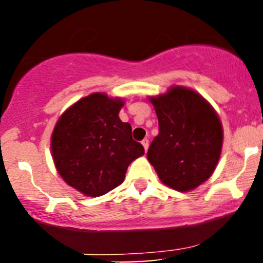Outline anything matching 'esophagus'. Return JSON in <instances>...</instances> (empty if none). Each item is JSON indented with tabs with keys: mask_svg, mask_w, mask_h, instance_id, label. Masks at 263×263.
<instances>
[{
	"mask_svg": "<svg viewBox=\"0 0 263 263\" xmlns=\"http://www.w3.org/2000/svg\"><path fill=\"white\" fill-rule=\"evenodd\" d=\"M141 143H142V146H143L144 151H146V152H147V149H148V146H149V142H148V140H147V138H144V140L142 141Z\"/></svg>",
	"mask_w": 263,
	"mask_h": 263,
	"instance_id": "esophagus-1",
	"label": "esophagus"
}]
</instances>
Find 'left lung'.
<instances>
[{"label":"left lung","instance_id":"1","mask_svg":"<svg viewBox=\"0 0 263 263\" xmlns=\"http://www.w3.org/2000/svg\"><path fill=\"white\" fill-rule=\"evenodd\" d=\"M158 117L159 134L147 158L163 184L190 192L215 171L224 132L218 114L200 93L184 86L149 96Z\"/></svg>","mask_w":263,"mask_h":263}]
</instances>
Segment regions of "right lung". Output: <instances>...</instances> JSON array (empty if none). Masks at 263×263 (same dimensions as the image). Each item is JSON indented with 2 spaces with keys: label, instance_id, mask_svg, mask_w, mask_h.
<instances>
[{
  "label": "right lung",
  "instance_id": "obj_1",
  "mask_svg": "<svg viewBox=\"0 0 263 263\" xmlns=\"http://www.w3.org/2000/svg\"><path fill=\"white\" fill-rule=\"evenodd\" d=\"M125 100L93 92L68 107L54 126L50 149L68 185L101 197L122 184L129 163L144 155L132 128L119 117Z\"/></svg>",
  "mask_w": 263,
  "mask_h": 263
}]
</instances>
